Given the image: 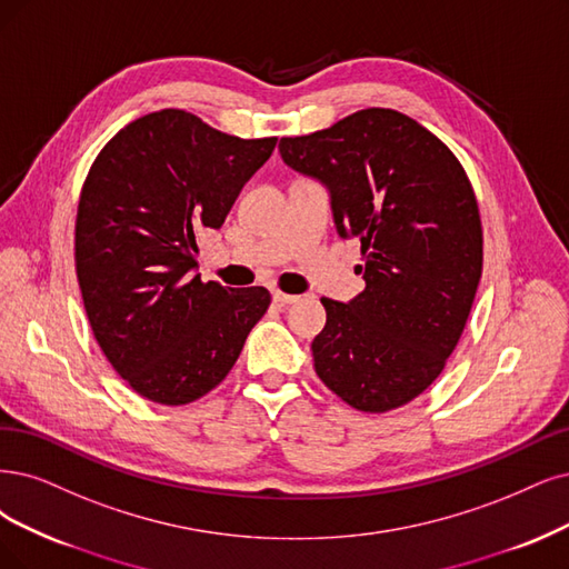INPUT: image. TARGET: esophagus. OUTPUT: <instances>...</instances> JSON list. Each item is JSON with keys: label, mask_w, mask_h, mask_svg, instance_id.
I'll list each match as a JSON object with an SVG mask.
<instances>
[{"label": "esophagus", "mask_w": 569, "mask_h": 569, "mask_svg": "<svg viewBox=\"0 0 569 569\" xmlns=\"http://www.w3.org/2000/svg\"><path fill=\"white\" fill-rule=\"evenodd\" d=\"M271 298H273V302H277V305H292V302L298 300V296H290V292H281V290H273Z\"/></svg>", "instance_id": "34e87169"}]
</instances>
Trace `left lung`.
Listing matches in <instances>:
<instances>
[{"label":"left lung","instance_id":"1","mask_svg":"<svg viewBox=\"0 0 569 569\" xmlns=\"http://www.w3.org/2000/svg\"><path fill=\"white\" fill-rule=\"evenodd\" d=\"M281 159L326 184L342 239H359L366 290L321 298L313 338L321 382L361 412L410 403L443 372L465 332L482 271L473 187L422 123L385 108L281 138Z\"/></svg>","mask_w":569,"mask_h":569}]
</instances>
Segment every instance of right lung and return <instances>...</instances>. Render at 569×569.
<instances>
[{
    "instance_id": "right-lung-1",
    "label": "right lung",
    "mask_w": 569,
    "mask_h": 569,
    "mask_svg": "<svg viewBox=\"0 0 569 569\" xmlns=\"http://www.w3.org/2000/svg\"><path fill=\"white\" fill-rule=\"evenodd\" d=\"M277 138L243 140L184 110L131 121L81 187L74 264L96 340L121 380L161 406L216 389L269 290L201 281L197 234L220 229Z\"/></svg>"
}]
</instances>
